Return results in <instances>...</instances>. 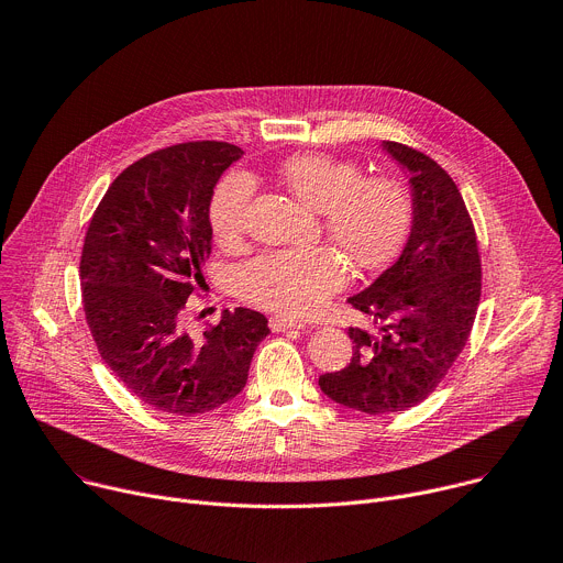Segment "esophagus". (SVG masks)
Masks as SVG:
<instances>
[{"label":"esophagus","mask_w":563,"mask_h":563,"mask_svg":"<svg viewBox=\"0 0 563 563\" xmlns=\"http://www.w3.org/2000/svg\"><path fill=\"white\" fill-rule=\"evenodd\" d=\"M307 323L300 318H287V316H272L269 328L274 332H287V330H302Z\"/></svg>","instance_id":"esophagus-1"}]
</instances>
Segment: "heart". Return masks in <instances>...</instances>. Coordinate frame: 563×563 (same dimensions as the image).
Returning a JSON list of instances; mask_svg holds the SVG:
<instances>
[{
  "label": "heart",
  "mask_w": 563,
  "mask_h": 563,
  "mask_svg": "<svg viewBox=\"0 0 563 563\" xmlns=\"http://www.w3.org/2000/svg\"><path fill=\"white\" fill-rule=\"evenodd\" d=\"M280 178L309 209L323 211L334 243L363 272L387 267L404 250L415 220L410 189L391 176H365L354 159L300 153L280 165ZM256 180L247 172L227 174L213 189L209 224L222 247L247 231ZM350 267L330 247L274 250L233 274L238 294L272 311L305 316L347 285Z\"/></svg>",
  "instance_id": "b5f03b06"
}]
</instances>
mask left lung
Here are the masks:
<instances>
[{"label":"left lung","instance_id":"left-lung-1","mask_svg":"<svg viewBox=\"0 0 563 563\" xmlns=\"http://www.w3.org/2000/svg\"><path fill=\"white\" fill-rule=\"evenodd\" d=\"M383 148L410 172L415 222L400 258L352 296L376 332L350 328L352 361L318 378L336 404L404 412L426 400L463 352L481 298V256L472 218L450 174L400 142Z\"/></svg>","mask_w":563,"mask_h":563}]
</instances>
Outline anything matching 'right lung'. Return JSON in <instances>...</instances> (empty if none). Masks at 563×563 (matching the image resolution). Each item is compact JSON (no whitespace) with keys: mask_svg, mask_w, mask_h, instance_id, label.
I'll list each match as a JSON object with an SVG mask.
<instances>
[{"mask_svg":"<svg viewBox=\"0 0 563 563\" xmlns=\"http://www.w3.org/2000/svg\"><path fill=\"white\" fill-rule=\"evenodd\" d=\"M240 155L216 140L157 148L111 183L87 229V325L115 378L159 412L194 417L227 404L269 334L267 318L247 307L224 309L202 334L183 325L211 252L213 187Z\"/></svg>","mask_w":563,"mask_h":563,"instance_id":"1","label":"right lung"}]
</instances>
